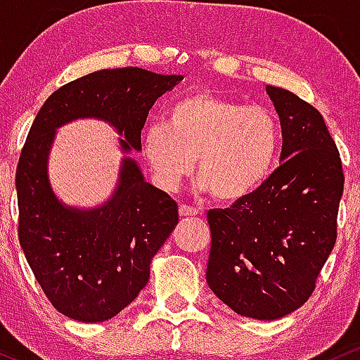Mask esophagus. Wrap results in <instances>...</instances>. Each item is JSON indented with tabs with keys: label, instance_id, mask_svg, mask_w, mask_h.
<instances>
[{
	"label": "esophagus",
	"instance_id": "esophagus-1",
	"mask_svg": "<svg viewBox=\"0 0 360 360\" xmlns=\"http://www.w3.org/2000/svg\"><path fill=\"white\" fill-rule=\"evenodd\" d=\"M179 212H180V216H195V214L199 212V209H197V207H193V205L180 204V207H179Z\"/></svg>",
	"mask_w": 360,
	"mask_h": 360
}]
</instances>
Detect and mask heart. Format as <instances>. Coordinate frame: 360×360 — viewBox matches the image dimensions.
Segmentation results:
<instances>
[{
  "mask_svg": "<svg viewBox=\"0 0 360 360\" xmlns=\"http://www.w3.org/2000/svg\"><path fill=\"white\" fill-rule=\"evenodd\" d=\"M278 144L281 129L269 108L193 93L169 105L165 122L144 129L141 149L163 191H176L197 160L200 188L216 200L234 202L270 175Z\"/></svg>",
  "mask_w": 360,
  "mask_h": 360,
  "instance_id": "1",
  "label": "heart"
}]
</instances>
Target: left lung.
<instances>
[{"label":"left lung","mask_w":360,"mask_h":360,"mask_svg":"<svg viewBox=\"0 0 360 360\" xmlns=\"http://www.w3.org/2000/svg\"><path fill=\"white\" fill-rule=\"evenodd\" d=\"M267 93L281 119V165L231 207L207 212L209 288L255 320H277L309 300L337 241L345 181L320 112L282 88Z\"/></svg>","instance_id":"left-lung-1"}]
</instances>
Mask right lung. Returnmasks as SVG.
I'll return each instance as SVG.
<instances>
[{
  "instance_id": "right-lung-1",
  "label": "right lung",
  "mask_w": 360,
  "mask_h": 360,
  "mask_svg": "<svg viewBox=\"0 0 360 360\" xmlns=\"http://www.w3.org/2000/svg\"><path fill=\"white\" fill-rule=\"evenodd\" d=\"M180 79L141 68L90 72L52 93L28 131L15 176L18 240L44 294L64 316L100 323L131 304L148 284L151 258L179 223V205L126 158L103 207H64L47 180L56 127L96 117L126 136L124 151L139 149L149 108Z\"/></svg>"
}]
</instances>
